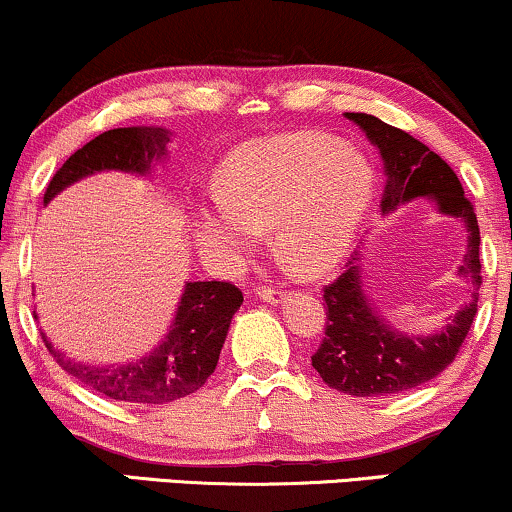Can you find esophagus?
I'll return each mask as SVG.
<instances>
[{
	"label": "esophagus",
	"mask_w": 512,
	"mask_h": 512,
	"mask_svg": "<svg viewBox=\"0 0 512 512\" xmlns=\"http://www.w3.org/2000/svg\"><path fill=\"white\" fill-rule=\"evenodd\" d=\"M257 295L267 302H281V297H283L281 288H271V286H260L257 288Z\"/></svg>",
	"instance_id": "34e87169"
}]
</instances>
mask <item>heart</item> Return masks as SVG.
Wrapping results in <instances>:
<instances>
[{
  "label": "heart",
  "mask_w": 512,
  "mask_h": 512,
  "mask_svg": "<svg viewBox=\"0 0 512 512\" xmlns=\"http://www.w3.org/2000/svg\"><path fill=\"white\" fill-rule=\"evenodd\" d=\"M371 200L364 158L319 134H276L236 148L217 181V205L200 215L208 252L243 257L274 226V248L297 274L340 262Z\"/></svg>",
  "instance_id": "obj_1"
}]
</instances>
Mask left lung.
I'll return each mask as SVG.
<instances>
[{
	"label": "left lung",
	"instance_id": "obj_1",
	"mask_svg": "<svg viewBox=\"0 0 512 512\" xmlns=\"http://www.w3.org/2000/svg\"><path fill=\"white\" fill-rule=\"evenodd\" d=\"M347 118L364 129L383 155L387 172L383 212L418 196H432L444 215L461 217L468 226V252L461 274L472 278L475 290L480 288V226L456 172L423 141L375 115L347 113ZM323 302L326 335L312 354V366L328 387L352 397H390L428 383L461 352L477 314L475 293V300L465 304L442 333L413 338L392 331L375 316L371 302L361 293L359 252H354L347 269L335 281L323 286Z\"/></svg>",
	"mask_w": 512,
	"mask_h": 512
}]
</instances>
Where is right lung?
Segmentation results:
<instances>
[{"instance_id": "1", "label": "right lung", "mask_w": 512, "mask_h": 512, "mask_svg": "<svg viewBox=\"0 0 512 512\" xmlns=\"http://www.w3.org/2000/svg\"><path fill=\"white\" fill-rule=\"evenodd\" d=\"M167 141L170 137L160 127L108 129L58 167L44 191V203L87 174L101 170L144 174L153 158H163ZM241 302L243 293L231 281L186 283L170 335L137 364L84 366L56 352L44 333L42 340L63 371L103 397L141 406L167 404L198 392L215 373L226 331Z\"/></svg>"}]
</instances>
